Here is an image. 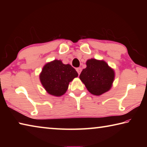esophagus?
<instances>
[{"label":"esophagus","mask_w":147,"mask_h":147,"mask_svg":"<svg viewBox=\"0 0 147 147\" xmlns=\"http://www.w3.org/2000/svg\"><path fill=\"white\" fill-rule=\"evenodd\" d=\"M76 71L78 72V74H80V73H81V71H82V69H81L80 67H78V68H77V69H76Z\"/></svg>","instance_id":"34e87169"}]
</instances>
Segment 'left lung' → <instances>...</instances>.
<instances>
[{"label": "left lung", "instance_id": "8db88e82", "mask_svg": "<svg viewBox=\"0 0 147 147\" xmlns=\"http://www.w3.org/2000/svg\"><path fill=\"white\" fill-rule=\"evenodd\" d=\"M86 68L80 75V79L89 93L100 96L110 90L115 79V71L104 60L88 59Z\"/></svg>", "mask_w": 147, "mask_h": 147}]
</instances>
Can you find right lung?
<instances>
[{
    "instance_id": "add662e5",
    "label": "right lung",
    "mask_w": 147,
    "mask_h": 147,
    "mask_svg": "<svg viewBox=\"0 0 147 147\" xmlns=\"http://www.w3.org/2000/svg\"><path fill=\"white\" fill-rule=\"evenodd\" d=\"M78 74L70 64L54 59L47 63L39 74L42 86L49 94L61 96L66 93L69 84Z\"/></svg>"
}]
</instances>
